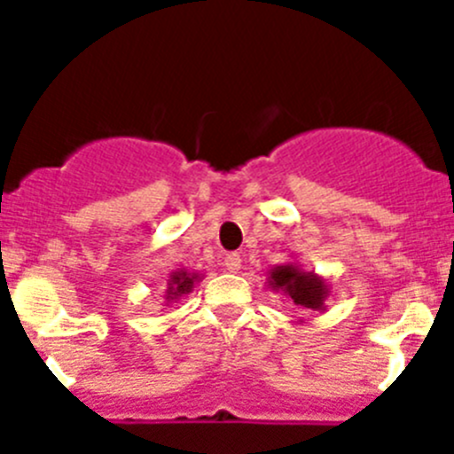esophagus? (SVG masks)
Wrapping results in <instances>:
<instances>
[{
	"instance_id": "1",
	"label": "esophagus",
	"mask_w": 454,
	"mask_h": 454,
	"mask_svg": "<svg viewBox=\"0 0 454 454\" xmlns=\"http://www.w3.org/2000/svg\"><path fill=\"white\" fill-rule=\"evenodd\" d=\"M223 266H224V270L239 272L240 270V256L239 254H227V256H224Z\"/></svg>"
}]
</instances>
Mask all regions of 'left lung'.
<instances>
[{
	"label": "left lung",
	"instance_id": "obj_1",
	"mask_svg": "<svg viewBox=\"0 0 454 454\" xmlns=\"http://www.w3.org/2000/svg\"><path fill=\"white\" fill-rule=\"evenodd\" d=\"M270 291H282L284 295L293 300L302 309H311V311H325V300L330 295V286L323 277L316 272H307L298 266V263H282L275 266L268 272L266 279Z\"/></svg>",
	"mask_w": 454,
	"mask_h": 454
}]
</instances>
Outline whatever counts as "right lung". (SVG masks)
I'll list each match as a JSON object with an SVG mask.
<instances>
[{
    "mask_svg": "<svg viewBox=\"0 0 454 454\" xmlns=\"http://www.w3.org/2000/svg\"><path fill=\"white\" fill-rule=\"evenodd\" d=\"M202 279H204V275H200V272H195V270H186V268H177V270H172L170 279H168V288H166V295H163V300H166V304L177 302L182 295L191 293L192 288H195V284L202 282Z\"/></svg>",
    "mask_w": 454,
    "mask_h": 454,
    "instance_id": "right-lung-1",
    "label": "right lung"
}]
</instances>
